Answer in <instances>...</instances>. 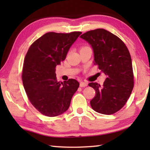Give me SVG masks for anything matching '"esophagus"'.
Segmentation results:
<instances>
[{"instance_id": "1", "label": "esophagus", "mask_w": 150, "mask_h": 150, "mask_svg": "<svg viewBox=\"0 0 150 150\" xmlns=\"http://www.w3.org/2000/svg\"><path fill=\"white\" fill-rule=\"evenodd\" d=\"M87 85H88V83H86V82H83V81H81V82H80V87H87Z\"/></svg>"}]
</instances>
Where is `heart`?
<instances>
[{"label":"heart","instance_id":"obj_1","mask_svg":"<svg viewBox=\"0 0 150 150\" xmlns=\"http://www.w3.org/2000/svg\"><path fill=\"white\" fill-rule=\"evenodd\" d=\"M84 47H86V46H84Z\"/></svg>","mask_w":150,"mask_h":150}]
</instances>
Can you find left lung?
<instances>
[{
    "label": "left lung",
    "instance_id": "8db88e82",
    "mask_svg": "<svg viewBox=\"0 0 150 150\" xmlns=\"http://www.w3.org/2000/svg\"><path fill=\"white\" fill-rule=\"evenodd\" d=\"M80 37L91 45L94 64L106 76L103 85L88 84L96 91L91 107L98 113L112 115L125 105L134 88L130 52L122 40L105 29L90 30Z\"/></svg>",
    "mask_w": 150,
    "mask_h": 150
}]
</instances>
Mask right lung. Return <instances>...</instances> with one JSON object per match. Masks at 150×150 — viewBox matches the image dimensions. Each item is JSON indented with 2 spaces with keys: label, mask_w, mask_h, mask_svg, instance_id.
Wrapping results in <instances>:
<instances>
[{
  "label": "right lung",
  "mask_w": 150,
  "mask_h": 150,
  "mask_svg": "<svg viewBox=\"0 0 150 150\" xmlns=\"http://www.w3.org/2000/svg\"><path fill=\"white\" fill-rule=\"evenodd\" d=\"M81 32H47L33 43L24 58L22 79L28 98L40 113L54 117L69 107L78 81H57V65L66 58L70 47Z\"/></svg>",
  "instance_id": "add662e5"
}]
</instances>
